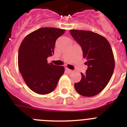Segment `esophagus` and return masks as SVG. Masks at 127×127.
Masks as SVG:
<instances>
[{"label": "esophagus", "instance_id": "esophagus-1", "mask_svg": "<svg viewBox=\"0 0 127 127\" xmlns=\"http://www.w3.org/2000/svg\"><path fill=\"white\" fill-rule=\"evenodd\" d=\"M66 70H67V72H68V73H72V72H73L72 70H70V69H68V68H67V69H66Z\"/></svg>", "mask_w": 127, "mask_h": 127}]
</instances>
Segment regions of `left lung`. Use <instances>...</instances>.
<instances>
[{"label":"left lung","instance_id":"8db88e82","mask_svg":"<svg viewBox=\"0 0 127 127\" xmlns=\"http://www.w3.org/2000/svg\"><path fill=\"white\" fill-rule=\"evenodd\" d=\"M70 33L81 47L88 66L74 88L82 96H95L105 88L113 75L115 62L111 46L106 38L95 32L70 30Z\"/></svg>","mask_w":127,"mask_h":127}]
</instances>
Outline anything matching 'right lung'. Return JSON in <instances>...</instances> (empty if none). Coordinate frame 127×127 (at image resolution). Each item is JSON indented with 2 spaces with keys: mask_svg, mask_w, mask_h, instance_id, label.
<instances>
[{
  "mask_svg": "<svg viewBox=\"0 0 127 127\" xmlns=\"http://www.w3.org/2000/svg\"><path fill=\"white\" fill-rule=\"evenodd\" d=\"M65 30L52 27L39 29L27 35L18 51L19 70L25 83L33 92L46 95L55 89L65 71L63 66L48 64L54 53L55 42Z\"/></svg>",
  "mask_w": 127,
  "mask_h": 127,
  "instance_id": "obj_1",
  "label": "right lung"
}]
</instances>
